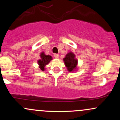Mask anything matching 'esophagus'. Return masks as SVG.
<instances>
[{"label":"esophagus","instance_id":"34e87169","mask_svg":"<svg viewBox=\"0 0 120 120\" xmlns=\"http://www.w3.org/2000/svg\"><path fill=\"white\" fill-rule=\"evenodd\" d=\"M54 57H55V58L58 59L59 57V55L57 54V53H55V54H54Z\"/></svg>","mask_w":120,"mask_h":120}]
</instances>
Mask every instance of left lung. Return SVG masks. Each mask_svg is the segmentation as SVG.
I'll list each match as a JSON object with an SVG mask.
<instances>
[{
    "instance_id": "1",
    "label": "left lung",
    "mask_w": 120,
    "mask_h": 120,
    "mask_svg": "<svg viewBox=\"0 0 120 120\" xmlns=\"http://www.w3.org/2000/svg\"><path fill=\"white\" fill-rule=\"evenodd\" d=\"M64 61L65 65L67 67V69L69 71H73L76 68L77 65V60L75 59V55L72 52H69L67 55L64 58Z\"/></svg>"
}]
</instances>
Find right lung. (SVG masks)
Listing matches in <instances>:
<instances>
[{
    "mask_svg": "<svg viewBox=\"0 0 120 120\" xmlns=\"http://www.w3.org/2000/svg\"><path fill=\"white\" fill-rule=\"evenodd\" d=\"M41 59L38 60V63L39 65V68L42 71H44L45 65L49 64V61L52 60V57L49 55H46L44 52H42L41 54Z\"/></svg>",
    "mask_w": 120,
    "mask_h": 120,
    "instance_id": "add662e5",
    "label": "right lung"
}]
</instances>
